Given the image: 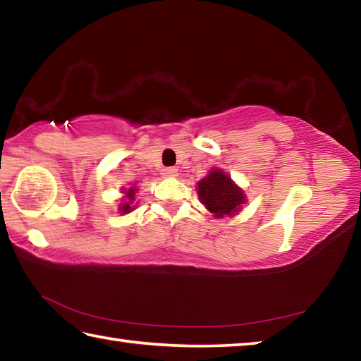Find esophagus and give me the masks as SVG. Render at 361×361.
Masks as SVG:
<instances>
[{"label": "esophagus", "mask_w": 361, "mask_h": 361, "mask_svg": "<svg viewBox=\"0 0 361 361\" xmlns=\"http://www.w3.org/2000/svg\"><path fill=\"white\" fill-rule=\"evenodd\" d=\"M176 175H178V170L175 167H166L162 170V176H166V178H173Z\"/></svg>", "instance_id": "34e87169"}]
</instances>
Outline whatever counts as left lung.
<instances>
[{"label": "left lung", "instance_id": "obj_1", "mask_svg": "<svg viewBox=\"0 0 361 361\" xmlns=\"http://www.w3.org/2000/svg\"><path fill=\"white\" fill-rule=\"evenodd\" d=\"M197 195L215 218L235 215L247 202L242 189L219 169H212V172L197 183Z\"/></svg>", "mask_w": 361, "mask_h": 361}]
</instances>
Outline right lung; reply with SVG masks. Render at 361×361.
I'll list each match as a JSON object with an SVG mask.
<instances>
[{
    "label": "right lung",
    "mask_w": 361,
    "mask_h": 361,
    "mask_svg": "<svg viewBox=\"0 0 361 361\" xmlns=\"http://www.w3.org/2000/svg\"><path fill=\"white\" fill-rule=\"evenodd\" d=\"M135 192H137V188H129L127 189V191H124V194H126V202H122L121 204V207H119V210L122 212V213H129V212H132V204H133V200H135Z\"/></svg>",
    "instance_id": "obj_1"
}]
</instances>
